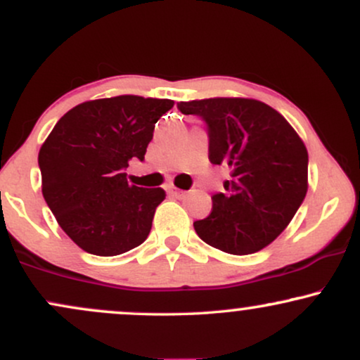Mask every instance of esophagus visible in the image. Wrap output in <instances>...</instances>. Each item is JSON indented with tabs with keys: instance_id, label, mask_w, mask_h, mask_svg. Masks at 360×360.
Instances as JSON below:
<instances>
[{
	"instance_id": "esophagus-1",
	"label": "esophagus",
	"mask_w": 360,
	"mask_h": 360,
	"mask_svg": "<svg viewBox=\"0 0 360 360\" xmlns=\"http://www.w3.org/2000/svg\"><path fill=\"white\" fill-rule=\"evenodd\" d=\"M167 191H169V194H172V196H176V198H183L186 194V191H183V189H179V188H176V186H169Z\"/></svg>"
}]
</instances>
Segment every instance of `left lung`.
<instances>
[{"label": "left lung", "mask_w": 360, "mask_h": 360, "mask_svg": "<svg viewBox=\"0 0 360 360\" xmlns=\"http://www.w3.org/2000/svg\"><path fill=\"white\" fill-rule=\"evenodd\" d=\"M181 113L208 125L210 162L230 169L226 193L194 221L201 240L233 255L269 245L289 225L308 191V150L279 111L252 98L181 101Z\"/></svg>", "instance_id": "obj_1"}]
</instances>
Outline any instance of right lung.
Returning <instances> with one entry per match:
<instances>
[{"mask_svg":"<svg viewBox=\"0 0 360 360\" xmlns=\"http://www.w3.org/2000/svg\"><path fill=\"white\" fill-rule=\"evenodd\" d=\"M172 100L135 94L74 106L39 152L42 194L60 229L82 250L101 257L135 249L152 229L162 188L127 181L131 159L143 160L157 120Z\"/></svg>","mask_w":360,"mask_h":360,"instance_id":"right-lung-1","label":"right lung"}]
</instances>
